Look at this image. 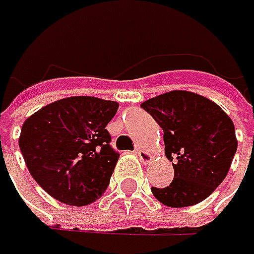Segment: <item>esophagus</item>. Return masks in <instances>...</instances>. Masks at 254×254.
I'll list each match as a JSON object with an SVG mask.
<instances>
[{"label":"esophagus","instance_id":"obj_1","mask_svg":"<svg viewBox=\"0 0 254 254\" xmlns=\"http://www.w3.org/2000/svg\"><path fill=\"white\" fill-rule=\"evenodd\" d=\"M134 152H136V155L140 158V162H142L143 165H148V163L151 162V158H152L151 154H149L148 151H145L143 148H136Z\"/></svg>","mask_w":254,"mask_h":254}]
</instances>
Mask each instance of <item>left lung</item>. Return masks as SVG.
Wrapping results in <instances>:
<instances>
[{"mask_svg": "<svg viewBox=\"0 0 254 254\" xmlns=\"http://www.w3.org/2000/svg\"><path fill=\"white\" fill-rule=\"evenodd\" d=\"M163 128L165 154L174 181L151 187L158 202L172 208L206 199L223 181L237 152L232 120L218 105L190 91H171L140 105Z\"/></svg>", "mask_w": 254, "mask_h": 254, "instance_id": "8db88e82", "label": "left lung"}]
</instances>
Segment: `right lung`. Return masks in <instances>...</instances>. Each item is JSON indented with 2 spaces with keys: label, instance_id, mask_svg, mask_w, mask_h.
<instances>
[{
  "label": "right lung",
  "instance_id": "obj_1",
  "mask_svg": "<svg viewBox=\"0 0 254 254\" xmlns=\"http://www.w3.org/2000/svg\"><path fill=\"white\" fill-rule=\"evenodd\" d=\"M118 106L97 97H67L23 123L19 148L46 193L73 206L89 205L105 193L120 157L106 128Z\"/></svg>",
  "mask_w": 254,
  "mask_h": 254
}]
</instances>
